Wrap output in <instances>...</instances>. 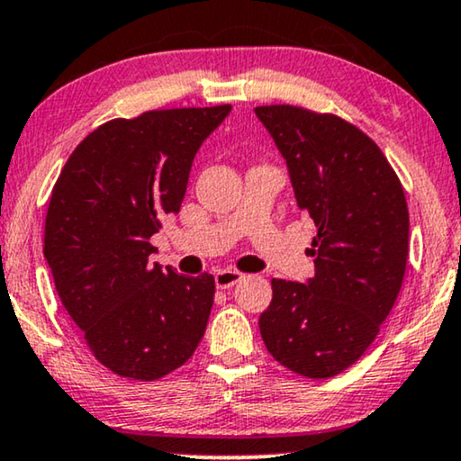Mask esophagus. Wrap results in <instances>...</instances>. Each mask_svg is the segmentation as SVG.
I'll return each instance as SVG.
<instances>
[{"instance_id": "34e87169", "label": "esophagus", "mask_w": 461, "mask_h": 461, "mask_svg": "<svg viewBox=\"0 0 461 461\" xmlns=\"http://www.w3.org/2000/svg\"><path fill=\"white\" fill-rule=\"evenodd\" d=\"M242 278L244 274L236 272V269H219V272L214 274V285H217V288H231Z\"/></svg>"}]
</instances>
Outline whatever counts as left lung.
I'll return each mask as SVG.
<instances>
[{
	"label": "left lung",
	"mask_w": 461,
	"mask_h": 461,
	"mask_svg": "<svg viewBox=\"0 0 461 461\" xmlns=\"http://www.w3.org/2000/svg\"><path fill=\"white\" fill-rule=\"evenodd\" d=\"M255 115L285 158L299 208L318 227L308 285L272 280L259 318L267 352L310 379L333 377L366 352L388 318L409 255L401 181L363 131L330 113L293 105Z\"/></svg>",
	"instance_id": "1"
}]
</instances>
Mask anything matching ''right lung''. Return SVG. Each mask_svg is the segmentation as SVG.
Wrapping results in <instances>:
<instances>
[{"label": "right lung", "instance_id": "add662e5", "mask_svg": "<svg viewBox=\"0 0 461 461\" xmlns=\"http://www.w3.org/2000/svg\"><path fill=\"white\" fill-rule=\"evenodd\" d=\"M231 105L159 109L90 132L60 170L44 257L73 322L101 365L153 382L185 365L204 337L211 274L151 263L149 238L179 212L189 170Z\"/></svg>", "mask_w": 461, "mask_h": 461}]
</instances>
